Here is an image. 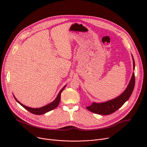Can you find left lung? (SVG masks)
<instances>
[{
	"instance_id": "left-lung-1",
	"label": "left lung",
	"mask_w": 147,
	"mask_h": 147,
	"mask_svg": "<svg viewBox=\"0 0 147 147\" xmlns=\"http://www.w3.org/2000/svg\"><path fill=\"white\" fill-rule=\"evenodd\" d=\"M132 58L134 63V70H135V64L133 56ZM135 73H133L132 78L130 79L127 87L120 95L112 100H110L109 101H106L104 102H93L91 104V105L86 107V109L92 113L101 115H109L114 113L115 111L119 110L127 101L131 95H132L135 86Z\"/></svg>"
}]
</instances>
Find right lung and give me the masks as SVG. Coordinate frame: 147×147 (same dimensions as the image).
I'll use <instances>...</instances> for the list:
<instances>
[{
  "label": "right lung",
  "mask_w": 147,
  "mask_h": 147,
  "mask_svg": "<svg viewBox=\"0 0 147 147\" xmlns=\"http://www.w3.org/2000/svg\"><path fill=\"white\" fill-rule=\"evenodd\" d=\"M66 87V85L64 86L63 88L61 89V90L59 91L58 95H57V97L56 98V99L54 100V101L53 102H52L51 103L46 105L44 107H40V108H36V109H34V108H31V107H27L24 105L22 104L21 102H20L18 100L16 99V98H15L14 96V98L15 99V100L22 106L25 109H26L27 110H28L29 112L32 113L34 114H36V115H42V114H43L46 113H48L53 109H55V108H57L60 102V99H61V92L63 91V90L64 89V88Z\"/></svg>",
  "instance_id": "right-lung-1"
}]
</instances>
